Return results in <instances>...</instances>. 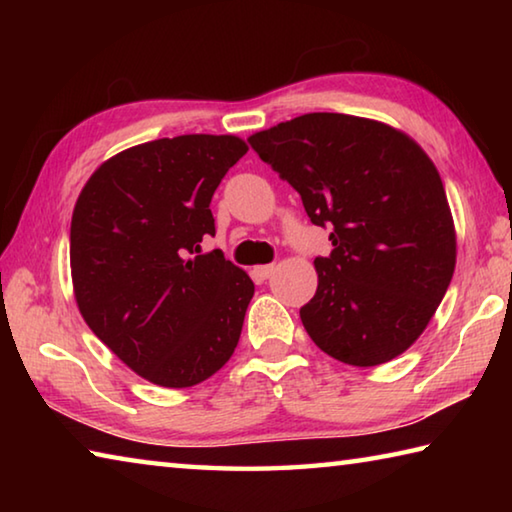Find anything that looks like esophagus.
Instances as JSON below:
<instances>
[{"instance_id":"esophagus-1","label":"esophagus","mask_w":512,"mask_h":512,"mask_svg":"<svg viewBox=\"0 0 512 512\" xmlns=\"http://www.w3.org/2000/svg\"><path fill=\"white\" fill-rule=\"evenodd\" d=\"M273 264H266V266H257L255 268V275L259 277V280H268V277H271L273 275Z\"/></svg>"}]
</instances>
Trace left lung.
Here are the masks:
<instances>
[{"mask_svg": "<svg viewBox=\"0 0 512 512\" xmlns=\"http://www.w3.org/2000/svg\"><path fill=\"white\" fill-rule=\"evenodd\" d=\"M296 189L334 250L316 257L318 289L300 309L320 350L379 366L429 325L452 282L456 232L443 180L409 135L375 119L309 112L248 137Z\"/></svg>", "mask_w": 512, "mask_h": 512, "instance_id": "left-lung-1", "label": "left lung"}]
</instances>
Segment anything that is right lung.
Returning <instances> with one entry per match:
<instances>
[{
  "label": "right lung",
  "mask_w": 512,
  "mask_h": 512,
  "mask_svg": "<svg viewBox=\"0 0 512 512\" xmlns=\"http://www.w3.org/2000/svg\"><path fill=\"white\" fill-rule=\"evenodd\" d=\"M248 146L178 135L112 155L92 173L69 230L85 323L137 375L164 388L212 377L235 352L255 284L214 237L212 196Z\"/></svg>",
  "instance_id": "add662e5"
}]
</instances>
